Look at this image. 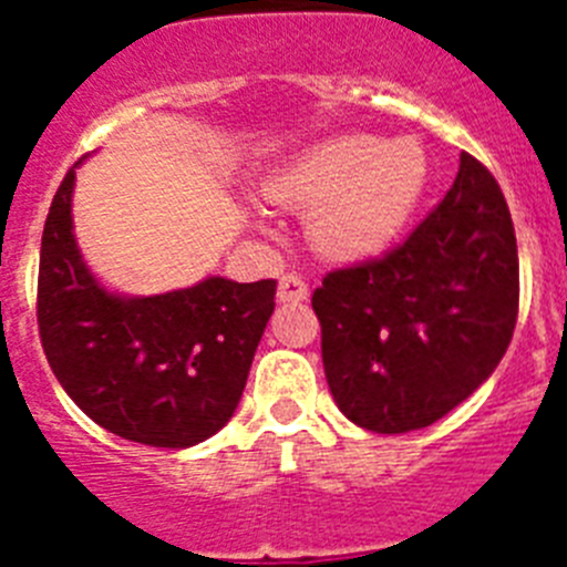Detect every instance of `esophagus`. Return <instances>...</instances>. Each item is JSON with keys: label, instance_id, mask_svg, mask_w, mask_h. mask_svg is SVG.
I'll use <instances>...</instances> for the list:
<instances>
[{"label": "esophagus", "instance_id": "1", "mask_svg": "<svg viewBox=\"0 0 567 567\" xmlns=\"http://www.w3.org/2000/svg\"><path fill=\"white\" fill-rule=\"evenodd\" d=\"M309 298V284L300 275L287 272L278 284V300L280 303H300Z\"/></svg>", "mask_w": 567, "mask_h": 567}]
</instances>
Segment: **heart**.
<instances>
[{
    "instance_id": "obj_1",
    "label": "heart",
    "mask_w": 567,
    "mask_h": 567,
    "mask_svg": "<svg viewBox=\"0 0 567 567\" xmlns=\"http://www.w3.org/2000/svg\"><path fill=\"white\" fill-rule=\"evenodd\" d=\"M432 178L423 142L400 135H338L269 175L267 195L315 209L312 240L329 258L358 260L389 249L417 213Z\"/></svg>"
}]
</instances>
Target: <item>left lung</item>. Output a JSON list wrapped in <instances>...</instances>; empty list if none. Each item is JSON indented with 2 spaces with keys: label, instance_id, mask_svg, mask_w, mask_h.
Instances as JSON below:
<instances>
[{
  "label": "left lung",
  "instance_id": "8db88e82",
  "mask_svg": "<svg viewBox=\"0 0 567 567\" xmlns=\"http://www.w3.org/2000/svg\"><path fill=\"white\" fill-rule=\"evenodd\" d=\"M329 392L360 429L437 423L503 360L517 327L519 258L494 175L460 155L443 202L383 258L334 269L315 289Z\"/></svg>",
  "mask_w": 567,
  "mask_h": 567
}]
</instances>
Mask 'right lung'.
Listing matches in <instances>:
<instances>
[{"label": "right lung", "instance_id": "add662e5", "mask_svg": "<svg viewBox=\"0 0 567 567\" xmlns=\"http://www.w3.org/2000/svg\"><path fill=\"white\" fill-rule=\"evenodd\" d=\"M76 167L59 184L39 258V338L70 400L107 432L155 449L213 437L238 409L275 309V280L202 284L150 298L104 289L73 235Z\"/></svg>", "mask_w": 567, "mask_h": 567}]
</instances>
